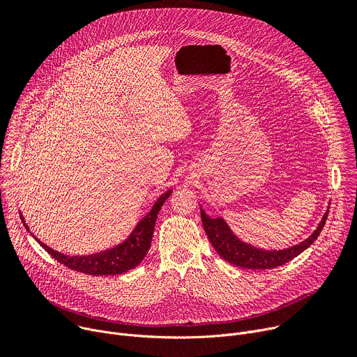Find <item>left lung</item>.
<instances>
[{
  "label": "left lung",
  "instance_id": "1",
  "mask_svg": "<svg viewBox=\"0 0 357 357\" xmlns=\"http://www.w3.org/2000/svg\"><path fill=\"white\" fill-rule=\"evenodd\" d=\"M327 215L328 212L324 213V217L319 224L317 229L301 244L287 250H282V251H266V250H258L255 247H251L240 241L236 236H234V234L229 231L228 225L224 222L222 218H209L205 215L204 211H201V220H202L204 229L208 235L212 247L215 248V251L225 261H228L229 264L243 267V268H251V270L275 268L296 258L298 254H301L305 248L310 247L317 240V236L320 235L326 224Z\"/></svg>",
  "mask_w": 357,
  "mask_h": 357
}]
</instances>
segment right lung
I'll list each match as a JSON object with an SVG mask.
<instances>
[{
  "instance_id": "add662e5",
  "label": "right lung",
  "mask_w": 357,
  "mask_h": 357,
  "mask_svg": "<svg viewBox=\"0 0 357 357\" xmlns=\"http://www.w3.org/2000/svg\"><path fill=\"white\" fill-rule=\"evenodd\" d=\"M171 194V189L166 194H163L155 202L148 215L137 224L129 238L123 244L117 245L109 251L84 257H67L64 254L53 251L52 248H49L40 241L38 243L53 258H56L60 264L75 271L90 275H116L128 273L129 270L139 266L142 263V259L145 258L146 252L149 251L158 212L160 211L163 202L169 198Z\"/></svg>"
}]
</instances>
